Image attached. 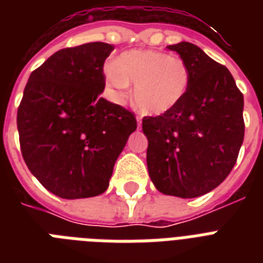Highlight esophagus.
I'll use <instances>...</instances> for the list:
<instances>
[{
  "label": "esophagus",
  "instance_id": "esophagus-1",
  "mask_svg": "<svg viewBox=\"0 0 263 263\" xmlns=\"http://www.w3.org/2000/svg\"><path fill=\"white\" fill-rule=\"evenodd\" d=\"M136 121H138V128H140V125H142V119H140L139 116L136 117Z\"/></svg>",
  "mask_w": 263,
  "mask_h": 263
}]
</instances>
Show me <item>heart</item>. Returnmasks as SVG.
I'll return each mask as SVG.
<instances>
[{
    "instance_id": "b5f03b06",
    "label": "heart",
    "mask_w": 263,
    "mask_h": 263,
    "mask_svg": "<svg viewBox=\"0 0 263 263\" xmlns=\"http://www.w3.org/2000/svg\"><path fill=\"white\" fill-rule=\"evenodd\" d=\"M105 79L117 97L135 83L134 101L146 115L161 116L180 105L190 84V69L183 60L160 50H129L105 68Z\"/></svg>"
}]
</instances>
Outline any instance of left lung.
<instances>
[{
  "label": "left lung",
  "instance_id": "1",
  "mask_svg": "<svg viewBox=\"0 0 263 263\" xmlns=\"http://www.w3.org/2000/svg\"><path fill=\"white\" fill-rule=\"evenodd\" d=\"M190 69L187 94L166 115L143 117L147 169L165 195L196 198L218 187L245 139L243 94L228 68L190 42L168 46Z\"/></svg>",
  "mask_w": 263,
  "mask_h": 263
}]
</instances>
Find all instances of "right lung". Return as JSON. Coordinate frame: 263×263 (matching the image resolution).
<instances>
[{"mask_svg":"<svg viewBox=\"0 0 263 263\" xmlns=\"http://www.w3.org/2000/svg\"><path fill=\"white\" fill-rule=\"evenodd\" d=\"M113 49L91 42L55 51L31 73L18 105L23 158L39 183L64 199L106 191L138 125L132 111L99 97Z\"/></svg>","mask_w":263,"mask_h":263,"instance_id":"right-lung-1","label":"right lung"}]
</instances>
